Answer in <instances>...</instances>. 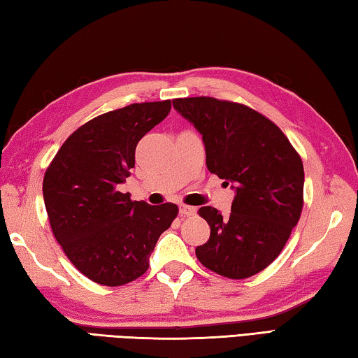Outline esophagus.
<instances>
[{
    "mask_svg": "<svg viewBox=\"0 0 358 358\" xmlns=\"http://www.w3.org/2000/svg\"><path fill=\"white\" fill-rule=\"evenodd\" d=\"M194 211H196V208L192 207V206H185V203L179 206L180 216H192V215H194Z\"/></svg>",
    "mask_w": 358,
    "mask_h": 358,
    "instance_id": "34e87169",
    "label": "esophagus"
}]
</instances>
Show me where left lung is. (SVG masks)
I'll use <instances>...</instances> for the list:
<instances>
[{"label":"left lung","mask_w":358,"mask_h":358,"mask_svg":"<svg viewBox=\"0 0 358 358\" xmlns=\"http://www.w3.org/2000/svg\"><path fill=\"white\" fill-rule=\"evenodd\" d=\"M173 106L202 134L208 171L236 193L227 217L199 208L210 239L196 247V257L231 280L257 275L281 253L301 216V157L272 120L245 105L187 97Z\"/></svg>","instance_id":"obj_1"}]
</instances>
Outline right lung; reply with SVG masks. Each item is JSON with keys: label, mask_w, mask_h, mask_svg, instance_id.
Returning a JSON list of instances; mask_svg holds the SVG:
<instances>
[{"label": "right lung", "mask_w": 358, "mask_h": 358, "mask_svg": "<svg viewBox=\"0 0 358 358\" xmlns=\"http://www.w3.org/2000/svg\"><path fill=\"white\" fill-rule=\"evenodd\" d=\"M170 109V100L145 101L97 115L64 141L45 173L50 229L94 282L114 287L142 276L159 236L178 216L176 203L148 206L117 192L134 169L138 141Z\"/></svg>", "instance_id": "right-lung-1"}]
</instances>
